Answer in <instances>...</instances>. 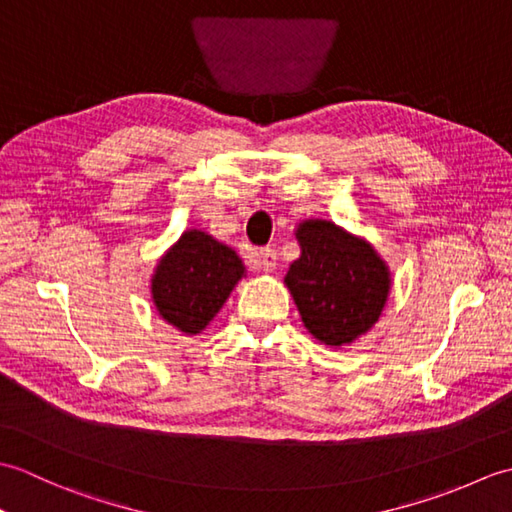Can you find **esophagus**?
<instances>
[{
	"label": "esophagus",
	"instance_id": "esophagus-1",
	"mask_svg": "<svg viewBox=\"0 0 512 512\" xmlns=\"http://www.w3.org/2000/svg\"><path fill=\"white\" fill-rule=\"evenodd\" d=\"M248 264L257 268V270H264V273H273V270L277 268V253L275 248H259V250H253L248 257Z\"/></svg>",
	"mask_w": 512,
	"mask_h": 512
}]
</instances>
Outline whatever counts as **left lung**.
<instances>
[{"mask_svg": "<svg viewBox=\"0 0 512 512\" xmlns=\"http://www.w3.org/2000/svg\"><path fill=\"white\" fill-rule=\"evenodd\" d=\"M295 235L301 255L284 281L303 325L330 347L354 343L385 308L387 264L372 244L328 220H303Z\"/></svg>", "mask_w": 512, "mask_h": 512, "instance_id": "obj_1", "label": "left lung"}]
</instances>
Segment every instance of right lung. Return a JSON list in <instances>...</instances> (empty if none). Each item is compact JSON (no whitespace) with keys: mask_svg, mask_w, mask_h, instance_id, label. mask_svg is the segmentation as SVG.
Returning <instances> with one entry per match:
<instances>
[{"mask_svg":"<svg viewBox=\"0 0 512 512\" xmlns=\"http://www.w3.org/2000/svg\"><path fill=\"white\" fill-rule=\"evenodd\" d=\"M246 268L233 248L189 228L160 257L151 277L158 314L184 334H200L226 303Z\"/></svg>","mask_w":512,"mask_h":512,"instance_id":"add662e5","label":"right lung"}]
</instances>
